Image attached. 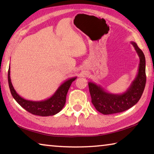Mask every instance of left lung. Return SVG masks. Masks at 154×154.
I'll list each match as a JSON object with an SVG mask.
<instances>
[{"instance_id":"left-lung-1","label":"left lung","mask_w":154,"mask_h":154,"mask_svg":"<svg viewBox=\"0 0 154 154\" xmlns=\"http://www.w3.org/2000/svg\"><path fill=\"white\" fill-rule=\"evenodd\" d=\"M131 44L139 56L140 64L135 79L125 92L123 94L109 93L94 83H88L92 103L97 110L101 114H111L125 111L137 103L142 96L146 84L145 57L136 42H131Z\"/></svg>"}]
</instances>
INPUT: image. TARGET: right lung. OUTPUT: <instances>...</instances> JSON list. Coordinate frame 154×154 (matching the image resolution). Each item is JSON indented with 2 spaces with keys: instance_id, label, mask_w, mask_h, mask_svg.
Wrapping results in <instances>:
<instances>
[{
  "instance_id": "right-lung-1",
  "label": "right lung",
  "mask_w": 154,
  "mask_h": 154,
  "mask_svg": "<svg viewBox=\"0 0 154 154\" xmlns=\"http://www.w3.org/2000/svg\"><path fill=\"white\" fill-rule=\"evenodd\" d=\"M76 79V77L68 79L60 85V86L50 98L42 101H30L23 98L17 93L11 82L10 66L8 70V83L12 97L17 101V103L26 111L34 115L41 116L55 115L62 110L66 103L68 89L72 82Z\"/></svg>"
}]
</instances>
